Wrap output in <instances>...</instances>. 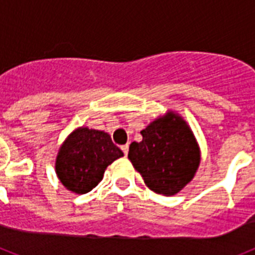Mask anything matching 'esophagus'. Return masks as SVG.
Returning <instances> with one entry per match:
<instances>
[{"mask_svg":"<svg viewBox=\"0 0 255 255\" xmlns=\"http://www.w3.org/2000/svg\"><path fill=\"white\" fill-rule=\"evenodd\" d=\"M121 149H122V150H123L124 155H127V154H128V149H129V145H128V144H126V145H122V146H121Z\"/></svg>","mask_w":255,"mask_h":255,"instance_id":"obj_1","label":"esophagus"}]
</instances>
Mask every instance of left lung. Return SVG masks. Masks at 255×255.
<instances>
[{
    "mask_svg": "<svg viewBox=\"0 0 255 255\" xmlns=\"http://www.w3.org/2000/svg\"><path fill=\"white\" fill-rule=\"evenodd\" d=\"M142 141L129 145L128 158L153 192L174 196L196 174L200 149L180 117L170 113L141 131Z\"/></svg>",
    "mask_w": 255,
    "mask_h": 255,
    "instance_id": "8db88e82",
    "label": "left lung"
}]
</instances>
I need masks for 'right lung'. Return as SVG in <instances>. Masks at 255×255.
Wrapping results in <instances>:
<instances>
[{
	"instance_id": "add662e5",
	"label": "right lung",
	"mask_w": 255,
	"mask_h": 255,
	"mask_svg": "<svg viewBox=\"0 0 255 255\" xmlns=\"http://www.w3.org/2000/svg\"><path fill=\"white\" fill-rule=\"evenodd\" d=\"M123 157V151L106 132L78 128L59 149L55 171L61 183L78 194L91 192L104 177L109 164Z\"/></svg>"
}]
</instances>
